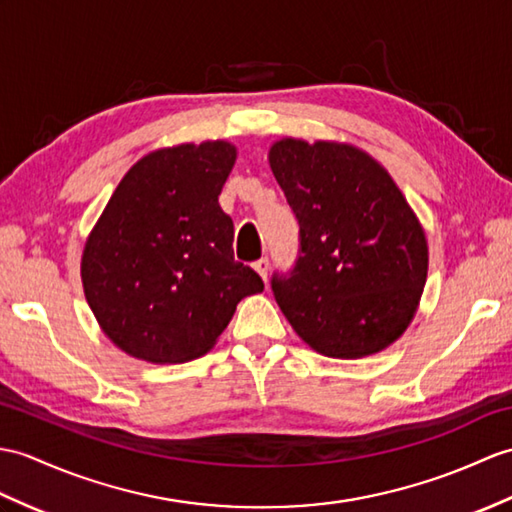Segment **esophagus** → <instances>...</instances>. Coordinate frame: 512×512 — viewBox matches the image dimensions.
I'll use <instances>...</instances> for the list:
<instances>
[{"mask_svg": "<svg viewBox=\"0 0 512 512\" xmlns=\"http://www.w3.org/2000/svg\"><path fill=\"white\" fill-rule=\"evenodd\" d=\"M253 268L259 272V277H261V279L268 281V270H270V261H268V257H261V259H257L255 264H253Z\"/></svg>", "mask_w": 512, "mask_h": 512, "instance_id": "34e87169", "label": "esophagus"}]
</instances>
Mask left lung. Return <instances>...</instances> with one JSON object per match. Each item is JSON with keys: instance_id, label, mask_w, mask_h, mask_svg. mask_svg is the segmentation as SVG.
<instances>
[{"instance_id": "left-lung-1", "label": "left lung", "mask_w": 512, "mask_h": 512, "mask_svg": "<svg viewBox=\"0 0 512 512\" xmlns=\"http://www.w3.org/2000/svg\"><path fill=\"white\" fill-rule=\"evenodd\" d=\"M270 168L299 222L294 266L270 279L281 312L329 358L382 351L408 327L427 277L406 198L368 154L329 141L281 139Z\"/></svg>"}]
</instances>
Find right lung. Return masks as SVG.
I'll return each instance as SVG.
<instances>
[{"label": "right lung", "instance_id": "add662e5", "mask_svg": "<svg viewBox=\"0 0 512 512\" xmlns=\"http://www.w3.org/2000/svg\"><path fill=\"white\" fill-rule=\"evenodd\" d=\"M235 163L227 141L185 144L137 161L82 255L89 307L117 347L157 364L207 353L244 296L264 290L233 257L218 196Z\"/></svg>", "mask_w": 512, "mask_h": 512}]
</instances>
